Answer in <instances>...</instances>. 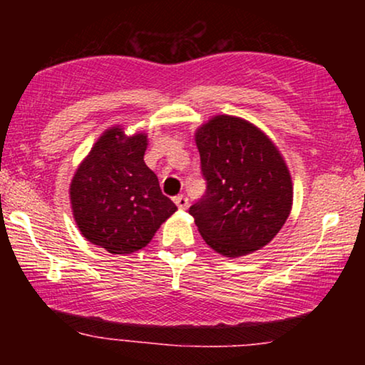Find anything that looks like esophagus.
<instances>
[{
	"label": "esophagus",
	"mask_w": 365,
	"mask_h": 365,
	"mask_svg": "<svg viewBox=\"0 0 365 365\" xmlns=\"http://www.w3.org/2000/svg\"><path fill=\"white\" fill-rule=\"evenodd\" d=\"M174 202H176V206L179 209H187L189 206V199L184 196V194H179V196L174 197Z\"/></svg>",
	"instance_id": "34e87169"
}]
</instances>
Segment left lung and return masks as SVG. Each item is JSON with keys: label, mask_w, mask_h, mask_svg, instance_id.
Returning a JSON list of instances; mask_svg holds the SVG:
<instances>
[{"label": "left lung", "mask_w": 365, "mask_h": 365, "mask_svg": "<svg viewBox=\"0 0 365 365\" xmlns=\"http://www.w3.org/2000/svg\"><path fill=\"white\" fill-rule=\"evenodd\" d=\"M206 194L189 207L204 241L226 257L261 249L276 237L292 207L284 158L261 129L219 114L196 131Z\"/></svg>", "instance_id": "1"}]
</instances>
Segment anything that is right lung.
I'll return each instance as SVG.
<instances>
[{
	"label": "right lung",
	"mask_w": 365,
	"mask_h": 365,
	"mask_svg": "<svg viewBox=\"0 0 365 365\" xmlns=\"http://www.w3.org/2000/svg\"><path fill=\"white\" fill-rule=\"evenodd\" d=\"M148 136L106 129L79 164L69 186L73 216L83 237L111 254L146 247L176 212L158 176L144 163Z\"/></svg>",
	"instance_id": "right-lung-1"
}]
</instances>
